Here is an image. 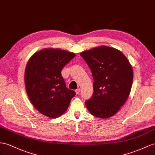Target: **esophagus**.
<instances>
[{"mask_svg":"<svg viewBox=\"0 0 155 155\" xmlns=\"http://www.w3.org/2000/svg\"><path fill=\"white\" fill-rule=\"evenodd\" d=\"M80 92H81V89L80 88H78L76 90H75V92H76L77 94H78L79 93H80Z\"/></svg>","mask_w":155,"mask_h":155,"instance_id":"esophagus-1","label":"esophagus"}]
</instances>
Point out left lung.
I'll use <instances>...</instances> for the list:
<instances>
[{"instance_id":"left-lung-1","label":"left lung","mask_w":155,"mask_h":155,"mask_svg":"<svg viewBox=\"0 0 155 155\" xmlns=\"http://www.w3.org/2000/svg\"><path fill=\"white\" fill-rule=\"evenodd\" d=\"M81 55L89 66L94 78V93L85 101L92 115L107 118L125 104L132 88L133 70L120 50L101 46L86 50Z\"/></svg>"}]
</instances>
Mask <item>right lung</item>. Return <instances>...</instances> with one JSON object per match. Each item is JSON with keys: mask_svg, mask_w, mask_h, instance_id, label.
Segmentation results:
<instances>
[{"mask_svg": "<svg viewBox=\"0 0 155 155\" xmlns=\"http://www.w3.org/2000/svg\"><path fill=\"white\" fill-rule=\"evenodd\" d=\"M75 54L59 48H45L35 53L27 63L25 85L31 104L49 118L62 115L68 109L74 90L66 87L61 71Z\"/></svg>", "mask_w": 155, "mask_h": 155, "instance_id": "add662e5", "label": "right lung"}]
</instances>
